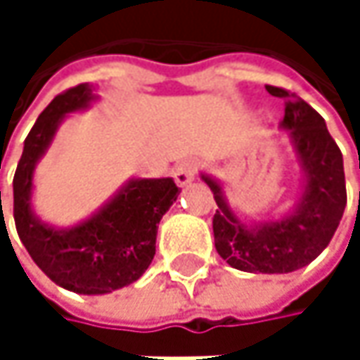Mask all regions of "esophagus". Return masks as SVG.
<instances>
[{
	"label": "esophagus",
	"mask_w": 360,
	"mask_h": 360,
	"mask_svg": "<svg viewBox=\"0 0 360 360\" xmlns=\"http://www.w3.org/2000/svg\"><path fill=\"white\" fill-rule=\"evenodd\" d=\"M198 171H200V162L193 160V158H187V160H183V162H179L175 167L173 177H175V181L179 185H187L189 181H193V177L198 175Z\"/></svg>",
	"instance_id": "obj_1"
}]
</instances>
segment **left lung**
<instances>
[{
  "instance_id": "1",
  "label": "left lung",
  "mask_w": 360,
  "mask_h": 360,
  "mask_svg": "<svg viewBox=\"0 0 360 360\" xmlns=\"http://www.w3.org/2000/svg\"><path fill=\"white\" fill-rule=\"evenodd\" d=\"M266 91L285 100L281 127L292 131L307 173L298 208L283 221L250 229L229 210L221 185L208 177L204 181L219 206L212 217V231L221 258L246 273H292L315 260L340 225L346 208L344 162L338 143L317 110L283 87L266 85Z\"/></svg>"
}]
</instances>
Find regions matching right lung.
<instances>
[{"label": "right lung", "mask_w": 360, "mask_h": 360, "mask_svg": "<svg viewBox=\"0 0 360 360\" xmlns=\"http://www.w3.org/2000/svg\"><path fill=\"white\" fill-rule=\"evenodd\" d=\"M89 100L91 87L81 83L56 96L39 114L14 175V223L27 252L53 283L77 294H108L137 281L150 266L158 223L179 187L173 179H135L96 217L68 231L37 221L29 202L35 162L64 114L85 108Z\"/></svg>", "instance_id": "obj_1"}]
</instances>
